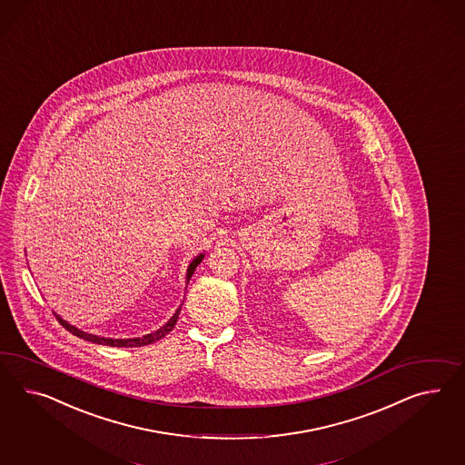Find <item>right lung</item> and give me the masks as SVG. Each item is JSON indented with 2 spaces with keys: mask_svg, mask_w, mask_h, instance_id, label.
Here are the masks:
<instances>
[{
  "mask_svg": "<svg viewBox=\"0 0 465 465\" xmlns=\"http://www.w3.org/2000/svg\"><path fill=\"white\" fill-rule=\"evenodd\" d=\"M203 257H204V253L196 255V257L193 259V262L189 264L188 272H186V282H189V279H191V276L194 274V269L200 265L201 261H203ZM181 308H183V304L177 308L176 313L171 316V320H169L163 327L159 328V330H155V331H152L149 335L137 337V339H104V337H98V335H93V333L83 331V330H79V328L69 325V323H67L65 320H63L59 314H55V318L59 320V323H61L67 331H71L73 335L79 337V339L88 340V341L98 343V345H108V347H142V345H149L152 341H155V340H161L163 337H165V335L174 328V325H176Z\"/></svg>",
  "mask_w": 465,
  "mask_h": 465,
  "instance_id": "right-lung-1",
  "label": "right lung"
}]
</instances>
